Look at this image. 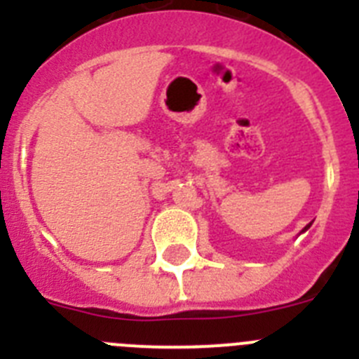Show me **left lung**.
<instances>
[{
	"label": "left lung",
	"mask_w": 359,
	"mask_h": 359,
	"mask_svg": "<svg viewBox=\"0 0 359 359\" xmlns=\"http://www.w3.org/2000/svg\"><path fill=\"white\" fill-rule=\"evenodd\" d=\"M309 226H311V223H309V224H307V226H306V228H304V230H302V231H306V230H307V228H309Z\"/></svg>",
	"instance_id": "1"
}]
</instances>
